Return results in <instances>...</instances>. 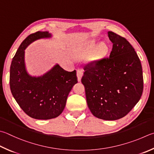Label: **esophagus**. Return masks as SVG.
Here are the masks:
<instances>
[{"label": "esophagus", "mask_w": 154, "mask_h": 154, "mask_svg": "<svg viewBox=\"0 0 154 154\" xmlns=\"http://www.w3.org/2000/svg\"><path fill=\"white\" fill-rule=\"evenodd\" d=\"M77 79L79 82H80L81 79H82V77L83 76V71L82 69H78L77 71Z\"/></svg>", "instance_id": "1"}]
</instances>
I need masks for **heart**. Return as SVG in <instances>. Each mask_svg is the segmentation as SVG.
<instances>
[{
  "instance_id": "b5f03b06",
  "label": "heart",
  "mask_w": 154,
  "mask_h": 154,
  "mask_svg": "<svg viewBox=\"0 0 154 154\" xmlns=\"http://www.w3.org/2000/svg\"><path fill=\"white\" fill-rule=\"evenodd\" d=\"M96 40H91L89 41L84 48H82L79 51V56L80 57H83L85 56L88 55L89 52L94 48L95 45H96ZM108 50V47L106 44L104 42L100 43L98 45H97L95 47L94 49L92 50L89 56V60L91 61V62H95L97 61L104 57L106 54V52Z\"/></svg>"
}]
</instances>
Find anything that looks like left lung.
I'll return each mask as SVG.
<instances>
[{
	"label": "left lung",
	"mask_w": 154,
	"mask_h": 154,
	"mask_svg": "<svg viewBox=\"0 0 154 154\" xmlns=\"http://www.w3.org/2000/svg\"><path fill=\"white\" fill-rule=\"evenodd\" d=\"M108 35L113 43L110 57L86 65L82 82L93 115L115 121L127 115L140 100L143 78L140 60L131 44L112 32Z\"/></svg>",
	"instance_id": "8db88e82"
}]
</instances>
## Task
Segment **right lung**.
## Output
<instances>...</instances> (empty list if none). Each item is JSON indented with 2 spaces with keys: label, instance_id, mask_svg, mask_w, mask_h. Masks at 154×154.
<instances>
[{
  "label": "right lung",
  "instance_id": "right-lung-1",
  "mask_svg": "<svg viewBox=\"0 0 154 154\" xmlns=\"http://www.w3.org/2000/svg\"><path fill=\"white\" fill-rule=\"evenodd\" d=\"M51 38L48 32L40 31L29 35L19 46L11 65V93L22 110L35 119L48 120L59 116L69 92L77 83L76 71H66L58 64L40 76H32L27 71L25 50L33 42Z\"/></svg>",
  "mask_w": 154,
  "mask_h": 154
}]
</instances>
